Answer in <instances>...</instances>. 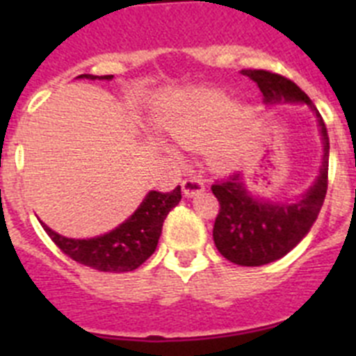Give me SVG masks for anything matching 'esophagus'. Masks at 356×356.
<instances>
[{
	"label": "esophagus",
	"instance_id": "esophagus-1",
	"mask_svg": "<svg viewBox=\"0 0 356 356\" xmlns=\"http://www.w3.org/2000/svg\"><path fill=\"white\" fill-rule=\"evenodd\" d=\"M203 188H205V184H203L200 178H185V180L181 181V191H184V194L187 197L197 196Z\"/></svg>",
	"mask_w": 356,
	"mask_h": 356
}]
</instances>
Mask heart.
<instances>
[{"mask_svg": "<svg viewBox=\"0 0 356 356\" xmlns=\"http://www.w3.org/2000/svg\"><path fill=\"white\" fill-rule=\"evenodd\" d=\"M168 130L180 146L196 149L207 144V162L228 169L242 159L257 131V118L248 106H234L217 90L191 94L176 110ZM172 153V149H168Z\"/></svg>", "mask_w": 356, "mask_h": 356, "instance_id": "1", "label": "heart"}]
</instances>
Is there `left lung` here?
Masks as SVG:
<instances>
[{"label": "left lung", "mask_w": 356, "mask_h": 356, "mask_svg": "<svg viewBox=\"0 0 356 356\" xmlns=\"http://www.w3.org/2000/svg\"><path fill=\"white\" fill-rule=\"evenodd\" d=\"M242 74L259 85L267 105L305 103L310 106L323 140L319 176L298 200L284 203L260 200L251 194L242 172H234L212 185L213 196L221 207L213 225L216 248L229 262L257 267L285 257L307 237L316 222L328 188L330 139L316 105L294 81L264 69H244Z\"/></svg>", "instance_id": "8db88e82"}]
</instances>
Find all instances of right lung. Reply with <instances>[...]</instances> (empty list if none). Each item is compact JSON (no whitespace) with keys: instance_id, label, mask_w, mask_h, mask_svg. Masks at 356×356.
<instances>
[{"instance_id":"1","label":"right lung","mask_w":356,"mask_h":356,"mask_svg":"<svg viewBox=\"0 0 356 356\" xmlns=\"http://www.w3.org/2000/svg\"><path fill=\"white\" fill-rule=\"evenodd\" d=\"M78 78L112 80L114 74H106V76L80 74ZM180 185L171 193L149 191L139 209L135 210L127 221L121 222L118 228L110 229L108 234L97 235L92 238L64 237V235L53 232L44 222L42 228L69 259L81 266L105 273L134 271L155 253L163 221H165L168 213L180 203Z\"/></svg>"}]
</instances>
